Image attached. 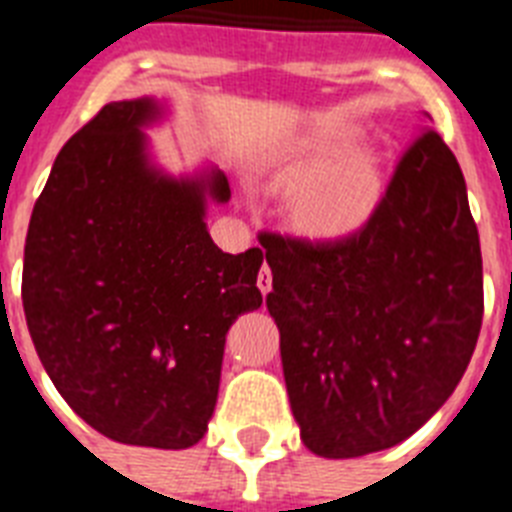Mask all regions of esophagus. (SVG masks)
<instances>
[{
	"label": "esophagus",
	"instance_id": "34e87169",
	"mask_svg": "<svg viewBox=\"0 0 512 512\" xmlns=\"http://www.w3.org/2000/svg\"><path fill=\"white\" fill-rule=\"evenodd\" d=\"M257 289L263 292V295H268L273 289V276H271V268L268 265H263L260 268V273H257Z\"/></svg>",
	"mask_w": 512,
	"mask_h": 512
}]
</instances>
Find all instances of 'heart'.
Listing matches in <instances>:
<instances>
[{"instance_id": "obj_1", "label": "heart", "mask_w": 512, "mask_h": 512, "mask_svg": "<svg viewBox=\"0 0 512 512\" xmlns=\"http://www.w3.org/2000/svg\"><path fill=\"white\" fill-rule=\"evenodd\" d=\"M356 146L353 130L313 127L281 151V170L295 175L284 209L297 233L319 241L348 239L377 215L385 196L380 162Z\"/></svg>"}]
</instances>
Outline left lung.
Wrapping results in <instances>:
<instances>
[{"label":"left lung","instance_id":"8db88e82","mask_svg":"<svg viewBox=\"0 0 512 512\" xmlns=\"http://www.w3.org/2000/svg\"><path fill=\"white\" fill-rule=\"evenodd\" d=\"M281 366L303 444L348 460L401 444L454 393L484 319L460 164L428 130L377 215L337 241L265 236Z\"/></svg>","mask_w":512,"mask_h":512}]
</instances>
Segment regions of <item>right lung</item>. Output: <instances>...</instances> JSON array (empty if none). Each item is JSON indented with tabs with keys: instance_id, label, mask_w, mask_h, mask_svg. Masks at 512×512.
Masks as SVG:
<instances>
[{
	"instance_id": "right-lung-1",
	"label": "right lung",
	"mask_w": 512,
	"mask_h": 512,
	"mask_svg": "<svg viewBox=\"0 0 512 512\" xmlns=\"http://www.w3.org/2000/svg\"><path fill=\"white\" fill-rule=\"evenodd\" d=\"M164 116V100H116L60 148L20 292L44 372L87 425L188 449L215 412L228 329L263 305V252L209 236L207 204L231 199L217 167L175 177L151 159L143 130Z\"/></svg>"
}]
</instances>
